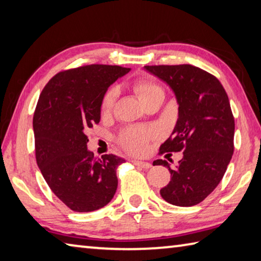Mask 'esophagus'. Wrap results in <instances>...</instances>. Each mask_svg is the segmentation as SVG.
Segmentation results:
<instances>
[{
  "label": "esophagus",
  "mask_w": 261,
  "mask_h": 261,
  "mask_svg": "<svg viewBox=\"0 0 261 261\" xmlns=\"http://www.w3.org/2000/svg\"><path fill=\"white\" fill-rule=\"evenodd\" d=\"M135 166L137 167H140V168H144V169H148V168H151L152 165L149 162H145V161H138V160H134L132 161Z\"/></svg>",
  "instance_id": "esophagus-1"
}]
</instances>
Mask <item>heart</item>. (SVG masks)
Masks as SVG:
<instances>
[{
  "label": "heart",
  "mask_w": 261,
  "mask_h": 261,
  "mask_svg": "<svg viewBox=\"0 0 261 261\" xmlns=\"http://www.w3.org/2000/svg\"><path fill=\"white\" fill-rule=\"evenodd\" d=\"M135 90L143 102H146L152 96L161 92L162 88L158 85V84L145 81V79H139L135 83ZM118 95V88L117 87H110L109 90L106 92V94L102 99V107L103 112L112 109L115 103V101L117 99ZM152 138V132L144 129V127H129L122 131L120 136V141L126 151H129L132 154H141L146 151L147 145L149 140Z\"/></svg>",
  "instance_id": "obj_1"
}]
</instances>
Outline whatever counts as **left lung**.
Instances as JSON below:
<instances>
[{
  "mask_svg": "<svg viewBox=\"0 0 261 261\" xmlns=\"http://www.w3.org/2000/svg\"><path fill=\"white\" fill-rule=\"evenodd\" d=\"M144 69L165 82L178 103L177 122L160 154L183 151V158L173 169L166 160L153 162L171 174L160 194L171 205L194 206L218 187L231 160L235 121L228 95L218 78L193 65Z\"/></svg>",
  "mask_w": 261,
  "mask_h": 261,
  "instance_id": "1",
  "label": "left lung"
}]
</instances>
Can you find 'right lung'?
Here are the masks:
<instances>
[{
	"mask_svg": "<svg viewBox=\"0 0 261 261\" xmlns=\"http://www.w3.org/2000/svg\"><path fill=\"white\" fill-rule=\"evenodd\" d=\"M130 71L91 64L62 71L43 88L33 116L35 158L55 196L74 212L102 208L117 189L116 169L125 160L95 158L85 131L100 122L108 87Z\"/></svg>",
	"mask_w": 261,
	"mask_h": 261,
	"instance_id": "obj_1",
	"label": "right lung"
}]
</instances>
